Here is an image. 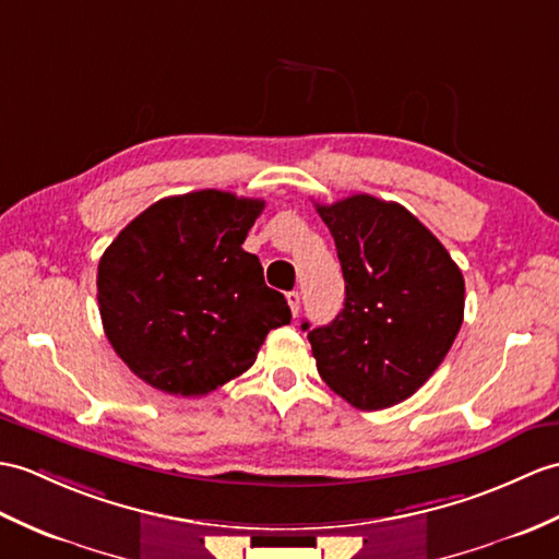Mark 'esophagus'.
<instances>
[{"instance_id": "obj_1", "label": "esophagus", "mask_w": 559, "mask_h": 559, "mask_svg": "<svg viewBox=\"0 0 559 559\" xmlns=\"http://www.w3.org/2000/svg\"><path fill=\"white\" fill-rule=\"evenodd\" d=\"M285 300H288V307L293 311V317H297V311H300V293L290 290L288 295H285Z\"/></svg>"}]
</instances>
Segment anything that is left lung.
Instances as JSON below:
<instances>
[{
  "label": "left lung",
  "mask_w": 559,
  "mask_h": 559,
  "mask_svg": "<svg viewBox=\"0 0 559 559\" xmlns=\"http://www.w3.org/2000/svg\"><path fill=\"white\" fill-rule=\"evenodd\" d=\"M338 250L345 305L307 341L321 379L357 409H385L431 379L464 319V278L397 202L353 194L317 204Z\"/></svg>",
  "instance_id": "8db88e82"
}]
</instances>
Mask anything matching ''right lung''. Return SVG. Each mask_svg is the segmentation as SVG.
<instances>
[{"instance_id":"obj_1","label":"right lung","mask_w":559,"mask_h":559,"mask_svg":"<svg viewBox=\"0 0 559 559\" xmlns=\"http://www.w3.org/2000/svg\"><path fill=\"white\" fill-rule=\"evenodd\" d=\"M264 200L224 190L164 198L104 250L97 302L111 347L138 379L198 397L248 371L271 329L290 323L285 297L242 250Z\"/></svg>"}]
</instances>
